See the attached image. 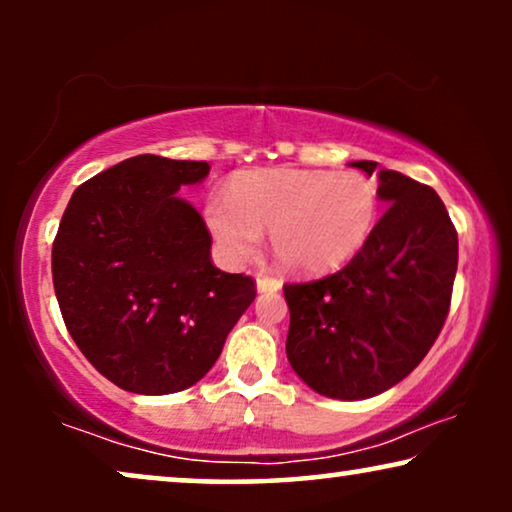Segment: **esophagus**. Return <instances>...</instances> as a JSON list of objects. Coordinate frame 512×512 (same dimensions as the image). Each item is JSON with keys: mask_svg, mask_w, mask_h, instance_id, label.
<instances>
[{"mask_svg": "<svg viewBox=\"0 0 512 512\" xmlns=\"http://www.w3.org/2000/svg\"><path fill=\"white\" fill-rule=\"evenodd\" d=\"M256 289H258V293H275V291L282 289V284H279L277 279H270V277L261 275L256 279Z\"/></svg>", "mask_w": 512, "mask_h": 512, "instance_id": "1", "label": "esophagus"}]
</instances>
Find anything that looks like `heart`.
<instances>
[{
    "instance_id": "heart-1",
    "label": "heart",
    "mask_w": 512,
    "mask_h": 512,
    "mask_svg": "<svg viewBox=\"0 0 512 512\" xmlns=\"http://www.w3.org/2000/svg\"><path fill=\"white\" fill-rule=\"evenodd\" d=\"M380 216L375 181L359 172L254 170L209 195L207 228L230 263L261 249L270 230L275 261L293 275H328L347 265L373 235Z\"/></svg>"
}]
</instances>
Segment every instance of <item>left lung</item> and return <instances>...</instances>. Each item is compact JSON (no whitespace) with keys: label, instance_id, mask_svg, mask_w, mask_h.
Masks as SVG:
<instances>
[{"label":"left lung","instance_id":"obj_1","mask_svg":"<svg viewBox=\"0 0 512 512\" xmlns=\"http://www.w3.org/2000/svg\"><path fill=\"white\" fill-rule=\"evenodd\" d=\"M387 212L359 254L335 275L286 284V356L307 387L338 401L387 391L419 366L450 312L459 242L431 186L373 160Z\"/></svg>","mask_w":512,"mask_h":512}]
</instances>
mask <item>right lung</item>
I'll list each match as a JSON object with an SVG mask.
<instances>
[{"label": "right lung", "mask_w": 512, "mask_h": 512, "mask_svg": "<svg viewBox=\"0 0 512 512\" xmlns=\"http://www.w3.org/2000/svg\"><path fill=\"white\" fill-rule=\"evenodd\" d=\"M205 160L135 156L76 188L53 242V286L83 356L132 394L193 387L254 303L251 277L212 263L198 209L179 198Z\"/></svg>", "instance_id": "add662e5"}]
</instances>
